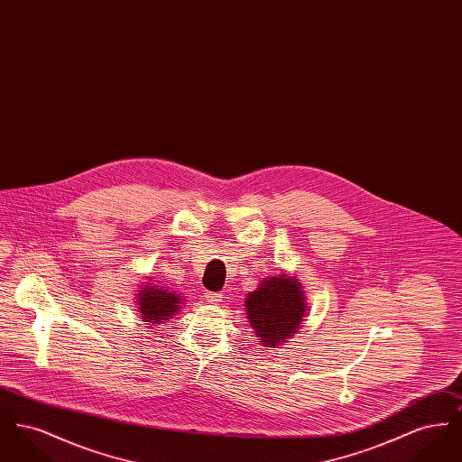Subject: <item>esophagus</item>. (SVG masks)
Returning <instances> with one entry per match:
<instances>
[{"label": "esophagus", "instance_id": "obj_1", "mask_svg": "<svg viewBox=\"0 0 462 462\" xmlns=\"http://www.w3.org/2000/svg\"><path fill=\"white\" fill-rule=\"evenodd\" d=\"M204 294H206V300H208L211 305L220 303L221 298H223V294H221V292H211V291H206Z\"/></svg>", "mask_w": 462, "mask_h": 462}]
</instances>
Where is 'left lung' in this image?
Listing matches in <instances>:
<instances>
[{
	"label": "left lung",
	"instance_id": "8db88e82",
	"mask_svg": "<svg viewBox=\"0 0 462 462\" xmlns=\"http://www.w3.org/2000/svg\"><path fill=\"white\" fill-rule=\"evenodd\" d=\"M245 311L260 343L268 348L281 346L300 329L307 313L301 282L287 273L264 279L247 294Z\"/></svg>",
	"mask_w": 462,
	"mask_h": 462
}]
</instances>
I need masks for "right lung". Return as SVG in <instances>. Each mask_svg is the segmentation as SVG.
<instances>
[{
    "label": "right lung",
    "mask_w": 462,
    "mask_h": 462,
    "mask_svg": "<svg viewBox=\"0 0 462 462\" xmlns=\"http://www.w3.org/2000/svg\"><path fill=\"white\" fill-rule=\"evenodd\" d=\"M136 300L140 317L143 322H149V326L162 324V320L171 319L181 303V298L173 291L164 286H152L151 282L140 287Z\"/></svg>",
    "instance_id": "1"
}]
</instances>
